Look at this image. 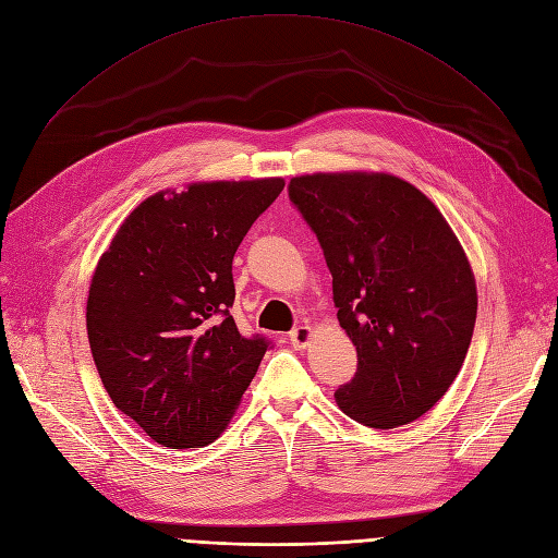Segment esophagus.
I'll list each match as a JSON object with an SVG mask.
<instances>
[{
    "mask_svg": "<svg viewBox=\"0 0 558 558\" xmlns=\"http://www.w3.org/2000/svg\"><path fill=\"white\" fill-rule=\"evenodd\" d=\"M310 339H312V328L305 324L296 326L292 332H289V344H292L294 349H305Z\"/></svg>",
    "mask_w": 558,
    "mask_h": 558,
    "instance_id": "obj_1",
    "label": "esophagus"
}]
</instances>
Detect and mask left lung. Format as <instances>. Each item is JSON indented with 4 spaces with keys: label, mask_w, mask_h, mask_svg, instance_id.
<instances>
[{
    "label": "left lung",
    "mask_w": 558,
    "mask_h": 558,
    "mask_svg": "<svg viewBox=\"0 0 558 558\" xmlns=\"http://www.w3.org/2000/svg\"><path fill=\"white\" fill-rule=\"evenodd\" d=\"M287 189L319 239L357 351L337 405L372 428L422 417L463 367L476 324L474 276L445 216L385 173L303 175Z\"/></svg>",
    "instance_id": "8db88e82"
}]
</instances>
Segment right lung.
Instances as JSON below:
<instances>
[{"label": "right lung", "mask_w": 558, "mask_h": 558, "mask_svg": "<svg viewBox=\"0 0 558 558\" xmlns=\"http://www.w3.org/2000/svg\"><path fill=\"white\" fill-rule=\"evenodd\" d=\"M282 186L269 178L155 193L98 262L86 305L95 367L120 413L163 447L219 438L271 349L232 319V259Z\"/></svg>", "instance_id": "right-lung-1"}]
</instances>
